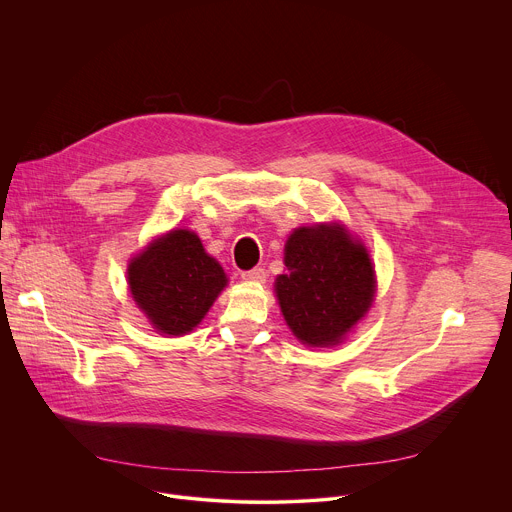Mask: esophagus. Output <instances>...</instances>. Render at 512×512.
Masks as SVG:
<instances>
[{
  "label": "esophagus",
  "mask_w": 512,
  "mask_h": 512,
  "mask_svg": "<svg viewBox=\"0 0 512 512\" xmlns=\"http://www.w3.org/2000/svg\"><path fill=\"white\" fill-rule=\"evenodd\" d=\"M241 277H243L245 281H249V283H263V281L267 279V271H265L263 267H253V269H249V271H243Z\"/></svg>",
  "instance_id": "obj_1"
}]
</instances>
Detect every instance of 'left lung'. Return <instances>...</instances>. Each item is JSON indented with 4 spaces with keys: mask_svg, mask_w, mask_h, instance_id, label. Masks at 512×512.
<instances>
[{
    "mask_svg": "<svg viewBox=\"0 0 512 512\" xmlns=\"http://www.w3.org/2000/svg\"><path fill=\"white\" fill-rule=\"evenodd\" d=\"M285 273L275 279L287 326L304 344L332 346L369 312L375 271L367 249L340 225L302 227L285 243Z\"/></svg>",
    "mask_w": 512,
    "mask_h": 512,
    "instance_id": "1",
    "label": "left lung"
}]
</instances>
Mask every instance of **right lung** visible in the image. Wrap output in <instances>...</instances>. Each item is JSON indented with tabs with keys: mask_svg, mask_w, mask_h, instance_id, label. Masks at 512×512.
Segmentation results:
<instances>
[{
	"mask_svg": "<svg viewBox=\"0 0 512 512\" xmlns=\"http://www.w3.org/2000/svg\"><path fill=\"white\" fill-rule=\"evenodd\" d=\"M137 308L162 334L190 332L227 285V275L190 231L154 241L127 271Z\"/></svg>",
	"mask_w": 512,
	"mask_h": 512,
	"instance_id": "obj_1",
	"label": "right lung"
}]
</instances>
